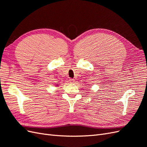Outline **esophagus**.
Masks as SVG:
<instances>
[{"label": "esophagus", "mask_w": 147, "mask_h": 147, "mask_svg": "<svg viewBox=\"0 0 147 147\" xmlns=\"http://www.w3.org/2000/svg\"><path fill=\"white\" fill-rule=\"evenodd\" d=\"M69 82H70V83H74L75 80H74V79H72V78H70V79H69Z\"/></svg>", "instance_id": "1"}]
</instances>
